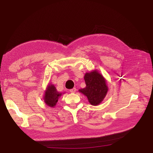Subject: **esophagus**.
<instances>
[{"instance_id":"1","label":"esophagus","mask_w":153,"mask_h":153,"mask_svg":"<svg viewBox=\"0 0 153 153\" xmlns=\"http://www.w3.org/2000/svg\"><path fill=\"white\" fill-rule=\"evenodd\" d=\"M76 88H73V89H71V90H70V91L71 93H74L76 92Z\"/></svg>"}]
</instances>
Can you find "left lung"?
Here are the masks:
<instances>
[{"mask_svg": "<svg viewBox=\"0 0 153 153\" xmlns=\"http://www.w3.org/2000/svg\"><path fill=\"white\" fill-rule=\"evenodd\" d=\"M84 79L85 88L80 89L79 91L87 97L92 105H99L103 100L108 90L106 80L97 70L86 73Z\"/></svg>", "mask_w": 153, "mask_h": 153, "instance_id": "8db88e82", "label": "left lung"}]
</instances>
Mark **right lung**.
Returning a JSON list of instances; mask_svg holds the SVG:
<instances>
[{"label":"right lung","mask_w":153,"mask_h":153,"mask_svg":"<svg viewBox=\"0 0 153 153\" xmlns=\"http://www.w3.org/2000/svg\"><path fill=\"white\" fill-rule=\"evenodd\" d=\"M62 93L58 92L54 85L49 84L47 86V90L43 97L45 103L50 107H54L58 101L59 98L62 96Z\"/></svg>","instance_id":"right-lung-1"}]
</instances>
